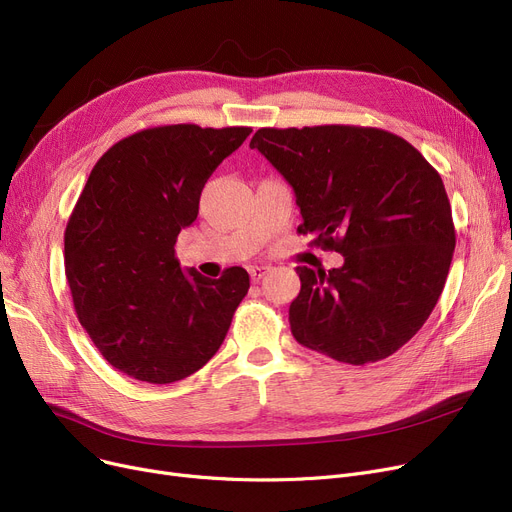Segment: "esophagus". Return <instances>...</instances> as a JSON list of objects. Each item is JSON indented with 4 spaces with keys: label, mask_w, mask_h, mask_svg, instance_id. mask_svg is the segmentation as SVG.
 I'll return each mask as SVG.
<instances>
[{
    "label": "esophagus",
    "mask_w": 512,
    "mask_h": 512,
    "mask_svg": "<svg viewBox=\"0 0 512 512\" xmlns=\"http://www.w3.org/2000/svg\"><path fill=\"white\" fill-rule=\"evenodd\" d=\"M267 270H270V267H267V265H251L249 267V276H251L253 282H259L267 274Z\"/></svg>",
    "instance_id": "esophagus-1"
}]
</instances>
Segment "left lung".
<instances>
[{"mask_svg": "<svg viewBox=\"0 0 512 512\" xmlns=\"http://www.w3.org/2000/svg\"><path fill=\"white\" fill-rule=\"evenodd\" d=\"M251 149L294 188L299 232L344 257L328 272L297 267L292 336L348 365L394 355L434 311L450 270L456 234L440 174L371 126L259 128Z\"/></svg>", "mask_w": 512, "mask_h": 512, "instance_id": "obj_1", "label": "left lung"}]
</instances>
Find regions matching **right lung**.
<instances>
[{
  "mask_svg": "<svg viewBox=\"0 0 512 512\" xmlns=\"http://www.w3.org/2000/svg\"><path fill=\"white\" fill-rule=\"evenodd\" d=\"M253 128L153 126L107 149L93 166L64 232L76 317L101 357L147 384L199 371L222 346L249 274H184L182 228L197 220L205 182Z\"/></svg>",
  "mask_w": 512,
  "mask_h": 512,
  "instance_id": "obj_1",
  "label": "right lung"
}]
</instances>
